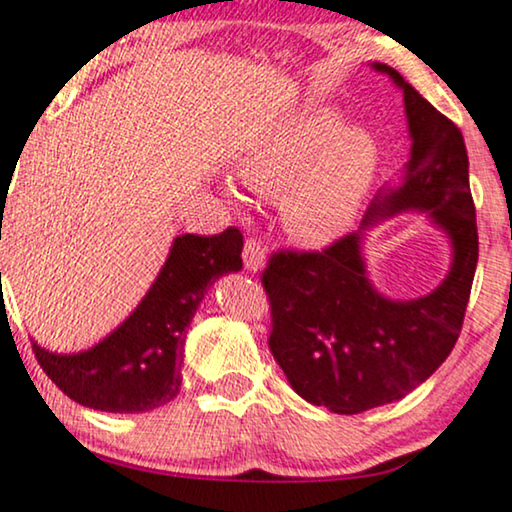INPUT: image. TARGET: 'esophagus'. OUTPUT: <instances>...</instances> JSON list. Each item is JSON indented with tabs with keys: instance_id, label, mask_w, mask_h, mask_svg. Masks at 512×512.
Here are the masks:
<instances>
[{
	"instance_id": "esophagus-1",
	"label": "esophagus",
	"mask_w": 512,
	"mask_h": 512,
	"mask_svg": "<svg viewBox=\"0 0 512 512\" xmlns=\"http://www.w3.org/2000/svg\"><path fill=\"white\" fill-rule=\"evenodd\" d=\"M242 258H244V268H247V270H251V272L263 270L265 249H263L261 240H256V237H247V240H244Z\"/></svg>"
}]
</instances>
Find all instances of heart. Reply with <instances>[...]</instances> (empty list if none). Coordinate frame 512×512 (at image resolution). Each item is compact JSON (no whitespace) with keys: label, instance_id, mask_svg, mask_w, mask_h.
<instances>
[{"label":"heart","instance_id":"1","mask_svg":"<svg viewBox=\"0 0 512 512\" xmlns=\"http://www.w3.org/2000/svg\"><path fill=\"white\" fill-rule=\"evenodd\" d=\"M380 167L368 130L345 125L340 111L314 104L282 118L244 146L237 179L247 191L279 200L286 235L319 249L342 237L359 216ZM226 195L242 202L237 188Z\"/></svg>","mask_w":512,"mask_h":512}]
</instances>
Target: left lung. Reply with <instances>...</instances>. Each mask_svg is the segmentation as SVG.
Wrapping results in <instances>:
<instances>
[{
	"instance_id": "left-lung-1",
	"label": "left lung",
	"mask_w": 512,
	"mask_h": 512,
	"mask_svg": "<svg viewBox=\"0 0 512 512\" xmlns=\"http://www.w3.org/2000/svg\"><path fill=\"white\" fill-rule=\"evenodd\" d=\"M403 90L412 137L396 188H384L361 230L321 251L282 249L261 282L270 298V352L307 403L359 415L394 403L450 356L461 333L478 265V226L461 130L396 69L373 62ZM405 208L429 211L453 242V268L429 297L389 301L377 294L360 256L362 230Z\"/></svg>"
}]
</instances>
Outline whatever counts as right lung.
Returning a JSON list of instances; mask_svg holds the SVG:
<instances>
[{"instance_id":"obj_1","label":"right lung","mask_w":512,"mask_h":512,"mask_svg":"<svg viewBox=\"0 0 512 512\" xmlns=\"http://www.w3.org/2000/svg\"><path fill=\"white\" fill-rule=\"evenodd\" d=\"M242 268V233L181 235L137 310L88 352L55 354L34 342V356L62 394L102 412H146L181 387L186 328L209 286Z\"/></svg>"}]
</instances>
